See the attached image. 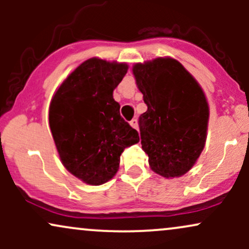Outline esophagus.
Instances as JSON below:
<instances>
[{
	"mask_svg": "<svg viewBox=\"0 0 249 249\" xmlns=\"http://www.w3.org/2000/svg\"><path fill=\"white\" fill-rule=\"evenodd\" d=\"M130 125L133 128H138V121H137V119H132V121L130 122Z\"/></svg>",
	"mask_w": 249,
	"mask_h": 249,
	"instance_id": "1",
	"label": "esophagus"
}]
</instances>
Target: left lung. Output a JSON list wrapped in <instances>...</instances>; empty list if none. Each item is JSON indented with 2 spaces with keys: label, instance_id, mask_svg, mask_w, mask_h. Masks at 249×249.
Segmentation results:
<instances>
[{
  "label": "left lung",
  "instance_id": "8db88e82",
  "mask_svg": "<svg viewBox=\"0 0 249 249\" xmlns=\"http://www.w3.org/2000/svg\"><path fill=\"white\" fill-rule=\"evenodd\" d=\"M147 111L139 117L148 164L165 178L192 168L204 150L210 108L199 83L176 59L159 57L133 65Z\"/></svg>",
  "mask_w": 249,
  "mask_h": 249
}]
</instances>
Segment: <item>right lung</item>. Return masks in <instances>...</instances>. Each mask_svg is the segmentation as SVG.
Wrapping results in <instances>:
<instances>
[{
	"instance_id": "right-lung-1",
	"label": "right lung",
	"mask_w": 249,
	"mask_h": 249,
	"mask_svg": "<svg viewBox=\"0 0 249 249\" xmlns=\"http://www.w3.org/2000/svg\"><path fill=\"white\" fill-rule=\"evenodd\" d=\"M127 68L93 57L77 67L51 99L49 125L62 164L89 185L113 178L123 151L139 142L113 99Z\"/></svg>"
}]
</instances>
